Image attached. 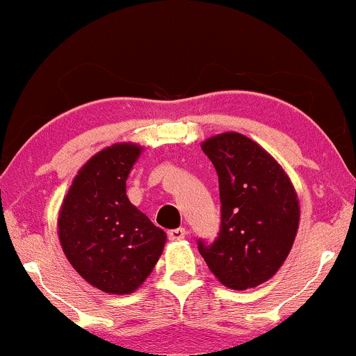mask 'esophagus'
<instances>
[{"label":"esophagus","instance_id":"obj_1","mask_svg":"<svg viewBox=\"0 0 356 356\" xmlns=\"http://www.w3.org/2000/svg\"><path fill=\"white\" fill-rule=\"evenodd\" d=\"M186 237V229L183 227H178V229H172L168 232V238L170 240H181Z\"/></svg>","mask_w":356,"mask_h":356}]
</instances>
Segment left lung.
I'll list each match as a JSON object with an SVG mask.
<instances>
[{
  "mask_svg": "<svg viewBox=\"0 0 356 356\" xmlns=\"http://www.w3.org/2000/svg\"><path fill=\"white\" fill-rule=\"evenodd\" d=\"M202 152L218 172L220 227L212 242L197 240V250L224 286L255 288L278 271L293 247L298 195L273 156L242 134L207 138Z\"/></svg>",
  "mask_w": 356,
  "mask_h": 356,
  "instance_id": "8db88e82",
  "label": "left lung"
}]
</instances>
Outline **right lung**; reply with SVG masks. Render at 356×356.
<instances>
[{
    "label": "right lung",
    "mask_w": 356,
    "mask_h": 356,
    "mask_svg": "<svg viewBox=\"0 0 356 356\" xmlns=\"http://www.w3.org/2000/svg\"><path fill=\"white\" fill-rule=\"evenodd\" d=\"M140 147L116 144L78 172L58 216V238L88 283L129 294L144 283L163 252L167 234L126 196V179Z\"/></svg>",
    "instance_id": "obj_1"
}]
</instances>
